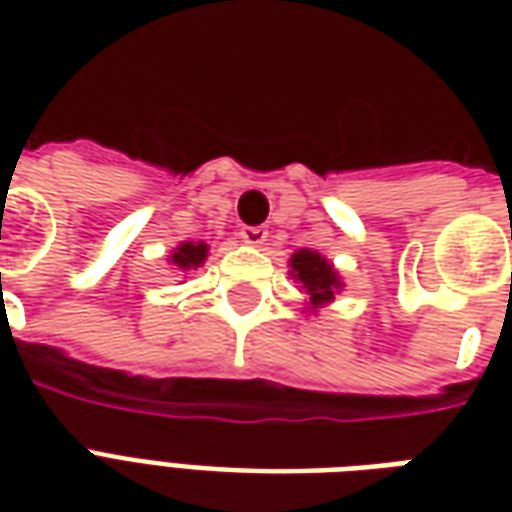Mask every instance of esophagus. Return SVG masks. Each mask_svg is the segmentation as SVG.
I'll return each instance as SVG.
<instances>
[{
  "mask_svg": "<svg viewBox=\"0 0 512 512\" xmlns=\"http://www.w3.org/2000/svg\"><path fill=\"white\" fill-rule=\"evenodd\" d=\"M266 227H241V238H244L246 244L260 246L266 241Z\"/></svg>",
  "mask_w": 512,
  "mask_h": 512,
  "instance_id": "34e87169",
  "label": "esophagus"
}]
</instances>
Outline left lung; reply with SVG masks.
Wrapping results in <instances>:
<instances>
[{"label": "left lung", "mask_w": 512, "mask_h": 512, "mask_svg": "<svg viewBox=\"0 0 512 512\" xmlns=\"http://www.w3.org/2000/svg\"><path fill=\"white\" fill-rule=\"evenodd\" d=\"M290 268H293V277L299 279L301 285L307 288L312 296V304H323V301L334 299V290L340 288V277L332 268V263H326V257L310 249H301L296 255L290 257Z\"/></svg>", "instance_id": "1"}]
</instances>
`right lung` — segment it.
I'll list each match as a JSON object with an SVG mask.
<instances>
[{"label":"right lung","mask_w":512,"mask_h":512,"mask_svg":"<svg viewBox=\"0 0 512 512\" xmlns=\"http://www.w3.org/2000/svg\"><path fill=\"white\" fill-rule=\"evenodd\" d=\"M205 257H208V246H205V244H191V241H189V244L178 246V252L172 255V263L186 271V268L202 266V260H205Z\"/></svg>","instance_id":"add662e5"}]
</instances>
